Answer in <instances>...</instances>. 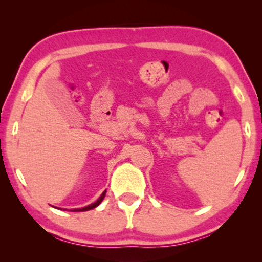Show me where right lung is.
Instances as JSON below:
<instances>
[{"label":"right lung","mask_w":262,"mask_h":262,"mask_svg":"<svg viewBox=\"0 0 262 262\" xmlns=\"http://www.w3.org/2000/svg\"><path fill=\"white\" fill-rule=\"evenodd\" d=\"M105 193H106V190L104 191V192H103L101 196H99V198L97 201L95 202V203H93V204H90V205H86V206H84V208H78V209H70V211H73V212H78V211H88V210H91V209H95L96 206H98L99 204L102 203V201L104 200V197H105ZM64 210H66V209H64Z\"/></svg>","instance_id":"right-lung-1"}]
</instances>
